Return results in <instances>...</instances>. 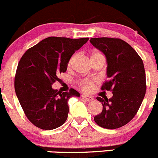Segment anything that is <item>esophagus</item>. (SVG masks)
I'll return each instance as SVG.
<instances>
[{"instance_id": "1", "label": "esophagus", "mask_w": 158, "mask_h": 158, "mask_svg": "<svg viewBox=\"0 0 158 158\" xmlns=\"http://www.w3.org/2000/svg\"><path fill=\"white\" fill-rule=\"evenodd\" d=\"M82 98H83V99L86 100L87 102H91V101H93V100H94L93 97L89 96V95H82Z\"/></svg>"}]
</instances>
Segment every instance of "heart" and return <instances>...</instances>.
Here are the masks:
<instances>
[{
  "mask_svg": "<svg viewBox=\"0 0 158 158\" xmlns=\"http://www.w3.org/2000/svg\"><path fill=\"white\" fill-rule=\"evenodd\" d=\"M96 55H101V54L98 53V52H95V53L92 54V56H96ZM76 55H73V56L69 59V63H68V66H69V67L73 66V63H74V61L76 60ZM94 83H95V81H94L93 79H85L79 82V85H80L81 88L83 89L84 91H85V92H90V91H92V89H93Z\"/></svg>",
  "mask_w": 158,
  "mask_h": 158,
  "instance_id": "b5f03b06",
  "label": "heart"
}]
</instances>
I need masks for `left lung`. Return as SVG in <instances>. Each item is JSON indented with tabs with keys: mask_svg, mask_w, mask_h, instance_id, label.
<instances>
[{
	"mask_svg": "<svg viewBox=\"0 0 158 158\" xmlns=\"http://www.w3.org/2000/svg\"><path fill=\"white\" fill-rule=\"evenodd\" d=\"M90 43L106 56L109 80L102 90L112 91V97H97L102 111L94 117L100 127L115 129L128 123L136 114L146 92L144 63L136 51L117 38H91Z\"/></svg>",
	"mask_w": 158,
	"mask_h": 158,
	"instance_id": "8db88e82",
	"label": "left lung"
}]
</instances>
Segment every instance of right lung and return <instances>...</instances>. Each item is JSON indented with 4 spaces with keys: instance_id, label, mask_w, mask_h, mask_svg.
Masks as SVG:
<instances>
[{
    "instance_id": "right-lung-1",
    "label": "right lung",
    "mask_w": 158,
    "mask_h": 158,
    "mask_svg": "<svg viewBox=\"0 0 158 158\" xmlns=\"http://www.w3.org/2000/svg\"><path fill=\"white\" fill-rule=\"evenodd\" d=\"M89 38L70 39L50 36L26 51L16 72L14 88L25 114L35 126L52 130L65 123L68 101L80 94L73 89L62 92L53 89L59 73L67 69L69 59Z\"/></svg>"
}]
</instances>
